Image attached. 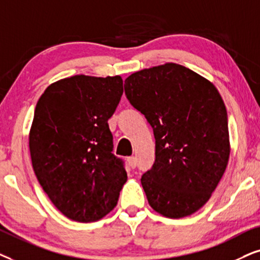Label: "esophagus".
<instances>
[{
  "label": "esophagus",
  "instance_id": "34e87169",
  "mask_svg": "<svg viewBox=\"0 0 260 260\" xmlns=\"http://www.w3.org/2000/svg\"><path fill=\"white\" fill-rule=\"evenodd\" d=\"M127 162H128V165L131 166V168L134 169L137 166V158L136 157H129L127 159Z\"/></svg>",
  "mask_w": 260,
  "mask_h": 260
}]
</instances>
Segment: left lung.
Listing matches in <instances>:
<instances>
[{"label":"left lung","instance_id":"1","mask_svg":"<svg viewBox=\"0 0 260 260\" xmlns=\"http://www.w3.org/2000/svg\"><path fill=\"white\" fill-rule=\"evenodd\" d=\"M124 92L153 128L155 160L141 177L148 205L170 219L196 213L208 202L230 159L220 92L176 63L134 72L124 81Z\"/></svg>","mask_w":260,"mask_h":260}]
</instances>
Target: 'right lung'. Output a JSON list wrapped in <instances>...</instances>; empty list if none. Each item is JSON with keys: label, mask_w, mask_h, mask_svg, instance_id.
<instances>
[{"label": "right lung", "mask_w": 260, "mask_h": 260, "mask_svg": "<svg viewBox=\"0 0 260 260\" xmlns=\"http://www.w3.org/2000/svg\"><path fill=\"white\" fill-rule=\"evenodd\" d=\"M122 84L120 76L63 78L47 86L34 110V174L55 208L74 221L94 222L112 212L127 181L108 126Z\"/></svg>", "instance_id": "obj_1"}]
</instances>
